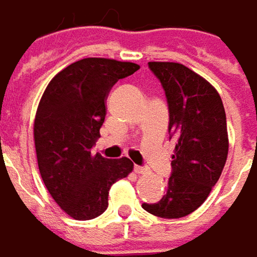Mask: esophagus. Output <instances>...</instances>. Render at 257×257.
<instances>
[{
	"instance_id": "1",
	"label": "esophagus",
	"mask_w": 257,
	"mask_h": 257,
	"mask_svg": "<svg viewBox=\"0 0 257 257\" xmlns=\"http://www.w3.org/2000/svg\"><path fill=\"white\" fill-rule=\"evenodd\" d=\"M134 171H135V174H138V175H144V174H147V169H146V168H141V166H135V168H134Z\"/></svg>"
}]
</instances>
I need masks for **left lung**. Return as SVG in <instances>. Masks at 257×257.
I'll return each mask as SVG.
<instances>
[{
    "label": "left lung",
    "instance_id": "8db88e82",
    "mask_svg": "<svg viewBox=\"0 0 257 257\" xmlns=\"http://www.w3.org/2000/svg\"><path fill=\"white\" fill-rule=\"evenodd\" d=\"M149 67L168 98L175 150L165 196L157 203H144L143 209L178 219L197 210L221 176L229 147L226 116L215 86L187 66L150 61Z\"/></svg>",
    "mask_w": 257,
    "mask_h": 257
}]
</instances>
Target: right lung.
<instances>
[{"instance_id":"right-lung-1","label":"right lung","mask_w":257,"mask_h":257,"mask_svg":"<svg viewBox=\"0 0 257 257\" xmlns=\"http://www.w3.org/2000/svg\"><path fill=\"white\" fill-rule=\"evenodd\" d=\"M138 69L131 61L82 59L59 72L41 97L34 122L39 174L60 209L76 221L100 216L110 187L134 169L128 157L108 160L91 149L100 138L108 91Z\"/></svg>"}]
</instances>
